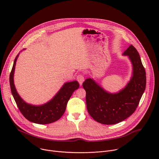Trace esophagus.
<instances>
[{
    "mask_svg": "<svg viewBox=\"0 0 159 159\" xmlns=\"http://www.w3.org/2000/svg\"><path fill=\"white\" fill-rule=\"evenodd\" d=\"M77 80L79 82L80 85L81 86L83 82L84 81V76H83L82 75H79L77 77Z\"/></svg>",
    "mask_w": 159,
    "mask_h": 159,
    "instance_id": "esophagus-1",
    "label": "esophagus"
}]
</instances>
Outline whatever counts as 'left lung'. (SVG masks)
Here are the masks:
<instances>
[{"mask_svg": "<svg viewBox=\"0 0 159 159\" xmlns=\"http://www.w3.org/2000/svg\"><path fill=\"white\" fill-rule=\"evenodd\" d=\"M123 55L128 56L133 71L126 86L119 92H108L93 79H87L82 84L86 92L88 111L101 124H115L126 119L135 112L144 92L146 71L137 50L130 45Z\"/></svg>", "mask_w": 159, "mask_h": 159, "instance_id": "left-lung-1", "label": "left lung"}]
</instances>
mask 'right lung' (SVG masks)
Here are the masks:
<instances>
[{"label":"right lung","mask_w":159,"mask_h":159,"mask_svg":"<svg viewBox=\"0 0 159 159\" xmlns=\"http://www.w3.org/2000/svg\"><path fill=\"white\" fill-rule=\"evenodd\" d=\"M19 55V54L15 58L10 75V84L12 95L19 110L25 118L33 123L47 124L58 120L65 112L67 103L73 93L79 88V82L74 80L64 83L53 98L43 105L35 106L28 104L20 97L14 84V72Z\"/></svg>","instance_id":"1"}]
</instances>
